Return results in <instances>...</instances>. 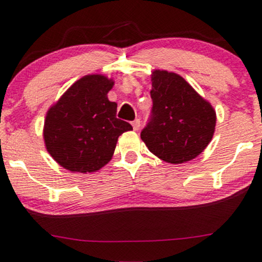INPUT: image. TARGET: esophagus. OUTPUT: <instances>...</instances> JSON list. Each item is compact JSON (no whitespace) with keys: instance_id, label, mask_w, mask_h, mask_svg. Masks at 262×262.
<instances>
[{"instance_id":"obj_1","label":"esophagus","mask_w":262,"mask_h":262,"mask_svg":"<svg viewBox=\"0 0 262 262\" xmlns=\"http://www.w3.org/2000/svg\"><path fill=\"white\" fill-rule=\"evenodd\" d=\"M140 123H142V122H140V119H136L134 122H132V125H133L134 130H139Z\"/></svg>"}]
</instances>
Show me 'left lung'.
<instances>
[{
	"mask_svg": "<svg viewBox=\"0 0 262 262\" xmlns=\"http://www.w3.org/2000/svg\"><path fill=\"white\" fill-rule=\"evenodd\" d=\"M150 117L140 138L149 150L171 164L196 158L210 143L216 114L179 74L154 71L151 74Z\"/></svg>",
	"mask_w": 262,
	"mask_h": 262,
	"instance_id": "1",
	"label": "left lung"
}]
</instances>
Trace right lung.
I'll return each mask as SVG.
<instances>
[{"label": "right lung", "instance_id": "obj_1", "mask_svg": "<svg viewBox=\"0 0 262 262\" xmlns=\"http://www.w3.org/2000/svg\"><path fill=\"white\" fill-rule=\"evenodd\" d=\"M114 82L99 74L77 80L50 108L43 137L54 160L71 171L92 173L112 159L118 137L133 126L117 118L107 94Z\"/></svg>", "mask_w": 262, "mask_h": 262}]
</instances>
